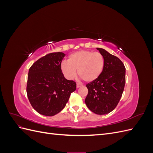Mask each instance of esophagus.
<instances>
[{"instance_id": "esophagus-1", "label": "esophagus", "mask_w": 153, "mask_h": 153, "mask_svg": "<svg viewBox=\"0 0 153 153\" xmlns=\"http://www.w3.org/2000/svg\"><path fill=\"white\" fill-rule=\"evenodd\" d=\"M81 86H82V84H76V87H77V88L80 87H81Z\"/></svg>"}]
</instances>
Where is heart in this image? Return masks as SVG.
<instances>
[{"label": "heart", "instance_id": "heart-1", "mask_svg": "<svg viewBox=\"0 0 153 153\" xmlns=\"http://www.w3.org/2000/svg\"><path fill=\"white\" fill-rule=\"evenodd\" d=\"M105 58L100 52L80 50L69 55L67 62L61 64V70L69 80L78 74L87 82H94L101 76L105 67Z\"/></svg>", "mask_w": 153, "mask_h": 153}]
</instances>
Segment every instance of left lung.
Wrapping results in <instances>:
<instances>
[{
  "instance_id": "obj_1",
  "label": "left lung",
  "mask_w": 153,
  "mask_h": 153,
  "mask_svg": "<svg viewBox=\"0 0 153 153\" xmlns=\"http://www.w3.org/2000/svg\"><path fill=\"white\" fill-rule=\"evenodd\" d=\"M97 50L103 55L105 67L98 79L86 85L88 94L85 102L92 112L104 115L112 112L119 102L126 82V68L116 56L103 48Z\"/></svg>"
}]
</instances>
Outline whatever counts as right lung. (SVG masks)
<instances>
[{
  "label": "right lung",
  "mask_w": 153,
  "mask_h": 153,
  "mask_svg": "<svg viewBox=\"0 0 153 153\" xmlns=\"http://www.w3.org/2000/svg\"><path fill=\"white\" fill-rule=\"evenodd\" d=\"M65 54L48 53L36 61L29 70L27 94L33 108L39 114L53 116L65 107L76 83L68 80L61 70Z\"/></svg>",
  "instance_id": "add662e5"
}]
</instances>
